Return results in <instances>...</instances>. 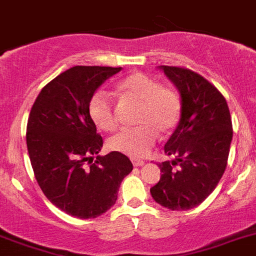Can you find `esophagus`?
<instances>
[{"instance_id": "obj_1", "label": "esophagus", "mask_w": 256, "mask_h": 256, "mask_svg": "<svg viewBox=\"0 0 256 256\" xmlns=\"http://www.w3.org/2000/svg\"><path fill=\"white\" fill-rule=\"evenodd\" d=\"M132 161L134 166H143V165H144V161L139 160V158H132Z\"/></svg>"}]
</instances>
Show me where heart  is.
Segmentation results:
<instances>
[{"mask_svg": "<svg viewBox=\"0 0 256 256\" xmlns=\"http://www.w3.org/2000/svg\"><path fill=\"white\" fill-rule=\"evenodd\" d=\"M117 91L124 98L139 104L135 117L139 126L124 128L109 139L108 144L113 151L142 158L154 144L158 132L168 135L178 126L182 117L181 96L176 90L161 86L143 72L128 75L118 83ZM88 114L104 132H114L118 128L114 102L106 92L96 91L91 96Z\"/></svg>", "mask_w": 256, "mask_h": 256, "instance_id": "obj_1", "label": "heart"}]
</instances>
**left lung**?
<instances>
[{
    "label": "left lung",
    "instance_id": "8db88e82",
    "mask_svg": "<svg viewBox=\"0 0 256 256\" xmlns=\"http://www.w3.org/2000/svg\"><path fill=\"white\" fill-rule=\"evenodd\" d=\"M161 68L181 95L182 117L164 147L174 160L158 165L162 174L151 195L172 211H188L224 174L233 138L230 112L222 94L200 74L180 66Z\"/></svg>",
    "mask_w": 256,
    "mask_h": 256
}]
</instances>
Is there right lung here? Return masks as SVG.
Segmentation results:
<instances>
[{
	"instance_id": "add662e5",
	"label": "right lung",
	"mask_w": 256,
	"mask_h": 256,
	"mask_svg": "<svg viewBox=\"0 0 256 256\" xmlns=\"http://www.w3.org/2000/svg\"><path fill=\"white\" fill-rule=\"evenodd\" d=\"M121 68L74 66L42 88L30 112L27 148L34 174L48 200L78 218H95L117 200L122 180L132 170L128 156H94L102 135L88 114V102Z\"/></svg>"
}]
</instances>
